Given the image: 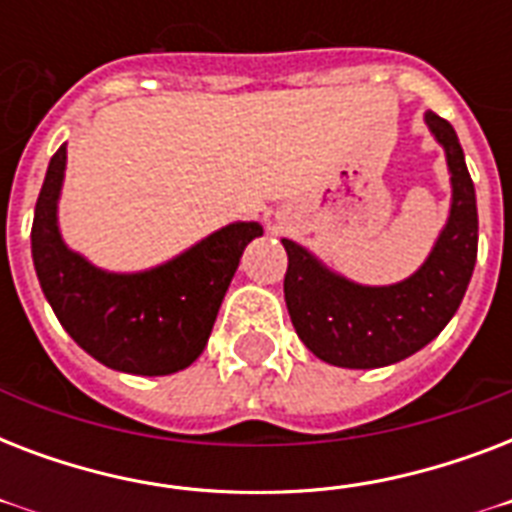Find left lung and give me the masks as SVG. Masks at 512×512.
<instances>
[{
    "label": "left lung",
    "mask_w": 512,
    "mask_h": 512,
    "mask_svg": "<svg viewBox=\"0 0 512 512\" xmlns=\"http://www.w3.org/2000/svg\"><path fill=\"white\" fill-rule=\"evenodd\" d=\"M425 124L444 148L452 204L430 255L409 279L388 287L356 284L297 241L281 239L289 257V319L305 348L332 366L377 369L404 361L441 335L470 284L478 255L476 188L452 124L433 111L425 114Z\"/></svg>",
    "instance_id": "1"
}]
</instances>
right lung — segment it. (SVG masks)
<instances>
[{
  "mask_svg": "<svg viewBox=\"0 0 512 512\" xmlns=\"http://www.w3.org/2000/svg\"><path fill=\"white\" fill-rule=\"evenodd\" d=\"M66 143L50 159L31 225V257L47 303L68 335L108 369L143 377L180 372L201 356L244 247L260 223H231L167 263L103 271L60 236Z\"/></svg>",
  "mask_w": 512,
  "mask_h": 512,
  "instance_id": "right-lung-1",
  "label": "right lung"
}]
</instances>
